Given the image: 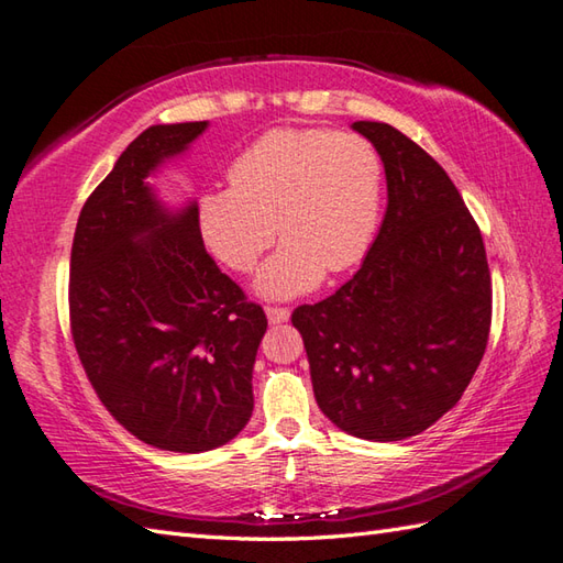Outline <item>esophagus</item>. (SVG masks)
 I'll return each mask as SVG.
<instances>
[{"instance_id":"34e87169","label":"esophagus","mask_w":563,"mask_h":563,"mask_svg":"<svg viewBox=\"0 0 563 563\" xmlns=\"http://www.w3.org/2000/svg\"><path fill=\"white\" fill-rule=\"evenodd\" d=\"M265 313H267L272 325H282V323H286V320H289V316H291L289 308H284V306H267Z\"/></svg>"}]
</instances>
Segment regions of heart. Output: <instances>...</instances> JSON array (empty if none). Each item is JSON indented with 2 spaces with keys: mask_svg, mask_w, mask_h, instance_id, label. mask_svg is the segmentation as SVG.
Returning <instances> with one entry per match:
<instances>
[{
  "mask_svg": "<svg viewBox=\"0 0 563 563\" xmlns=\"http://www.w3.org/2000/svg\"><path fill=\"white\" fill-rule=\"evenodd\" d=\"M231 189L197 197L203 247L233 272H250L262 252L282 247L260 267L255 289L291 298L328 274L362 262L382 216L384 165L362 135L274 129L228 167Z\"/></svg>",
  "mask_w": 563,
  "mask_h": 563,
  "instance_id": "b5f03b06",
  "label": "heart"
}]
</instances>
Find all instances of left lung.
I'll return each mask as SVG.
<instances>
[{
  "label": "left lung",
  "mask_w": 563,
  "mask_h": 563,
  "mask_svg": "<svg viewBox=\"0 0 563 563\" xmlns=\"http://www.w3.org/2000/svg\"><path fill=\"white\" fill-rule=\"evenodd\" d=\"M386 172L382 228L357 274L298 306L320 410L372 442L412 438L456 406L490 330L484 238L446 172L394 125L357 121Z\"/></svg>",
  "instance_id": "8db88e82"
}]
</instances>
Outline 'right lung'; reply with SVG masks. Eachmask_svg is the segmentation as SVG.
Listing matches in <instances>:
<instances>
[{
  "label": "right lung",
  "mask_w": 563,
  "mask_h": 563,
  "mask_svg": "<svg viewBox=\"0 0 563 563\" xmlns=\"http://www.w3.org/2000/svg\"><path fill=\"white\" fill-rule=\"evenodd\" d=\"M206 129L159 123L137 135L82 206L70 257L73 340L99 400L137 440L181 454L247 426L267 330L206 252L197 201L169 209L147 185Z\"/></svg>",
  "instance_id": "right-lung-1"
}]
</instances>
